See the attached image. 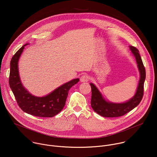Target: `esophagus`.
<instances>
[{"mask_svg":"<svg viewBox=\"0 0 157 157\" xmlns=\"http://www.w3.org/2000/svg\"><path fill=\"white\" fill-rule=\"evenodd\" d=\"M80 81L81 82H86L88 81V76L86 75H83L81 76L80 78Z\"/></svg>","mask_w":157,"mask_h":157,"instance_id":"1","label":"esophagus"}]
</instances>
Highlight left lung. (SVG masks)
Masks as SVG:
<instances>
[{"label":"left lung","instance_id":"obj_1","mask_svg":"<svg viewBox=\"0 0 157 157\" xmlns=\"http://www.w3.org/2000/svg\"><path fill=\"white\" fill-rule=\"evenodd\" d=\"M129 48L136 58L140 73V79L137 90L132 98L121 103L108 101L104 98L98 87L93 83H90L92 91L91 107L96 113L102 117H116L122 116L137 107L143 98L144 85L146 77L145 69L139 50L132 46H129Z\"/></svg>","mask_w":157,"mask_h":157}]
</instances>
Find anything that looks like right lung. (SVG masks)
<instances>
[{"mask_svg":"<svg viewBox=\"0 0 157 157\" xmlns=\"http://www.w3.org/2000/svg\"><path fill=\"white\" fill-rule=\"evenodd\" d=\"M22 46L13 56L10 61L9 85L18 106L25 113L36 117H52L63 109L70 88L78 83L79 78L74 79L59 86L48 94L38 97L29 92L22 84L18 71L19 58L24 51Z\"/></svg>","mask_w":157,"mask_h":157,"instance_id":"1","label":"right lung"}]
</instances>
